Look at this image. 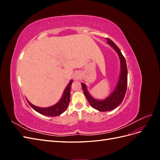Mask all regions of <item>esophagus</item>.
Here are the masks:
<instances>
[{"instance_id":"obj_1","label":"esophagus","mask_w":160,"mask_h":160,"mask_svg":"<svg viewBox=\"0 0 160 160\" xmlns=\"http://www.w3.org/2000/svg\"><path fill=\"white\" fill-rule=\"evenodd\" d=\"M74 80L75 81H79L81 79V73L79 72H75V73L72 75Z\"/></svg>"}]
</instances>
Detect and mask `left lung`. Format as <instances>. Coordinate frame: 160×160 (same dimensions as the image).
Instances as JSON below:
<instances>
[{"instance_id": "1", "label": "left lung", "mask_w": 160, "mask_h": 160, "mask_svg": "<svg viewBox=\"0 0 160 160\" xmlns=\"http://www.w3.org/2000/svg\"><path fill=\"white\" fill-rule=\"evenodd\" d=\"M107 41L108 45L117 52L120 61V75L118 84L114 91L107 98L103 100H99L93 98L89 93L86 85L81 83L83 93L91 106L99 111H108L118 108L123 100L125 93H126L128 85V69L125 58L118 46L112 41L108 38H107Z\"/></svg>"}]
</instances>
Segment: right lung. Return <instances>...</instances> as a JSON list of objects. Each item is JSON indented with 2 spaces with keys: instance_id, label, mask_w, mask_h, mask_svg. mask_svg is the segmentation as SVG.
<instances>
[{
  "instance_id": "1",
  "label": "right lung",
  "mask_w": 160,
  "mask_h": 160,
  "mask_svg": "<svg viewBox=\"0 0 160 160\" xmlns=\"http://www.w3.org/2000/svg\"><path fill=\"white\" fill-rule=\"evenodd\" d=\"M72 83V80H71L69 81V84L67 85L66 88L64 90L63 93L61 97L60 100L58 102L55 104L54 105L51 106L49 108H40L37 107V106L34 105L29 101H27L28 104L30 105L31 107L36 111L37 112L39 113L42 115H44L46 116H50V117H55V116L59 115L61 113L65 112V110L67 109V107H68L69 101H70V91H71V86Z\"/></svg>"
}]
</instances>
